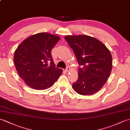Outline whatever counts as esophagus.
<instances>
[{
    "mask_svg": "<svg viewBox=\"0 0 130 130\" xmlns=\"http://www.w3.org/2000/svg\"><path fill=\"white\" fill-rule=\"evenodd\" d=\"M70 67H69V66H68V67L66 68V69H65V72H69V71H70Z\"/></svg>",
    "mask_w": 130,
    "mask_h": 130,
    "instance_id": "obj_1",
    "label": "esophagus"
}]
</instances>
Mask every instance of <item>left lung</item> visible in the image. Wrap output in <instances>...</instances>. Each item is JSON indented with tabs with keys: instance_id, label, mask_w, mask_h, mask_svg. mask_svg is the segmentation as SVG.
I'll return each instance as SVG.
<instances>
[{
	"instance_id": "left-lung-1",
	"label": "left lung",
	"mask_w": 130,
	"mask_h": 130,
	"mask_svg": "<svg viewBox=\"0 0 130 130\" xmlns=\"http://www.w3.org/2000/svg\"><path fill=\"white\" fill-rule=\"evenodd\" d=\"M65 39L73 50L80 66L78 79L72 84L74 90L82 95L98 92L112 70L109 50L101 41L88 35H68Z\"/></svg>"
}]
</instances>
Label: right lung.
I'll use <instances>...</instances> for the list:
<instances>
[{"label":"right lung","instance_id":"obj_1","mask_svg":"<svg viewBox=\"0 0 130 130\" xmlns=\"http://www.w3.org/2000/svg\"><path fill=\"white\" fill-rule=\"evenodd\" d=\"M60 38L48 32H40L25 39L18 46L14 62L19 76L35 90L49 88L62 74L56 68L51 50Z\"/></svg>","mask_w":130,"mask_h":130}]
</instances>
